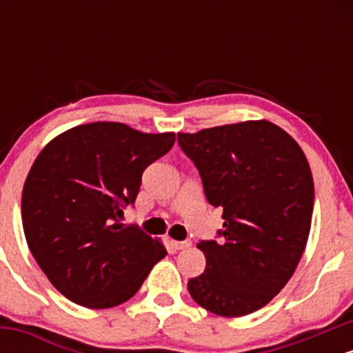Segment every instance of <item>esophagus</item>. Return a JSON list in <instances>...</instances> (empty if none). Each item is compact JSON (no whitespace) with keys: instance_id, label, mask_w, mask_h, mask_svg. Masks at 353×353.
I'll use <instances>...</instances> for the list:
<instances>
[{"instance_id":"34e87169","label":"esophagus","mask_w":353,"mask_h":353,"mask_svg":"<svg viewBox=\"0 0 353 353\" xmlns=\"http://www.w3.org/2000/svg\"><path fill=\"white\" fill-rule=\"evenodd\" d=\"M169 244H171L174 250H182V249H188V247H190V242H188V241H171Z\"/></svg>"}]
</instances>
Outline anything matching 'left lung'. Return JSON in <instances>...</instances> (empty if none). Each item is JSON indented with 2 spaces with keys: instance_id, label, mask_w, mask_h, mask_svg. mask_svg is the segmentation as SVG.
Returning a JSON list of instances; mask_svg holds the SVG:
<instances>
[{
  "instance_id": "8db88e82",
  "label": "left lung",
  "mask_w": 353,
  "mask_h": 353,
  "mask_svg": "<svg viewBox=\"0 0 353 353\" xmlns=\"http://www.w3.org/2000/svg\"><path fill=\"white\" fill-rule=\"evenodd\" d=\"M181 149L199 169L209 204L222 209V241H201L205 270L190 297L222 317L262 309L292 277L314 210L310 165L294 137L270 121H244L188 134Z\"/></svg>"
}]
</instances>
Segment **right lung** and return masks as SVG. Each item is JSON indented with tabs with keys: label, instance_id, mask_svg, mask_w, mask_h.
I'll list each match as a JSON object with an SVG mask.
<instances>
[{
	"label": "right lung",
	"instance_id": "1",
	"mask_svg": "<svg viewBox=\"0 0 353 353\" xmlns=\"http://www.w3.org/2000/svg\"><path fill=\"white\" fill-rule=\"evenodd\" d=\"M176 134H148L123 123L68 129L43 148L21 197L28 247L66 299L109 309L134 295L165 247L119 222L134 204L144 169L172 148Z\"/></svg>",
	"mask_w": 353,
	"mask_h": 353
}]
</instances>
